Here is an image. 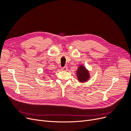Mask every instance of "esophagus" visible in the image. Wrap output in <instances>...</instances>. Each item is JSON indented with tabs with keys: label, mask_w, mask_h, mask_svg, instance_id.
<instances>
[{
	"label": "esophagus",
	"mask_w": 131,
	"mask_h": 131,
	"mask_svg": "<svg viewBox=\"0 0 131 131\" xmlns=\"http://www.w3.org/2000/svg\"><path fill=\"white\" fill-rule=\"evenodd\" d=\"M61 70L62 71H67V70H68V68H67V66H65L64 67H63V68H62Z\"/></svg>",
	"instance_id": "obj_1"
}]
</instances>
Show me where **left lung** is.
Masks as SVG:
<instances>
[{
	"label": "left lung",
	"mask_w": 131,
	"mask_h": 131,
	"mask_svg": "<svg viewBox=\"0 0 131 131\" xmlns=\"http://www.w3.org/2000/svg\"><path fill=\"white\" fill-rule=\"evenodd\" d=\"M78 80L80 82H85L88 81L90 78V73L89 70L82 64L79 65L76 71Z\"/></svg>",
	"instance_id": "8db88e82"
}]
</instances>
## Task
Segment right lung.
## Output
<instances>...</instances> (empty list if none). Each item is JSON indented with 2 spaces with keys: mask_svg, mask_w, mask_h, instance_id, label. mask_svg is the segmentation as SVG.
Listing matches in <instances>:
<instances>
[{
  "mask_svg": "<svg viewBox=\"0 0 131 131\" xmlns=\"http://www.w3.org/2000/svg\"><path fill=\"white\" fill-rule=\"evenodd\" d=\"M48 73V72H46V73ZM42 78H45V77H43Z\"/></svg>",
  "mask_w": 131,
  "mask_h": 131,
  "instance_id": "right-lung-1",
  "label": "right lung"
}]
</instances>
